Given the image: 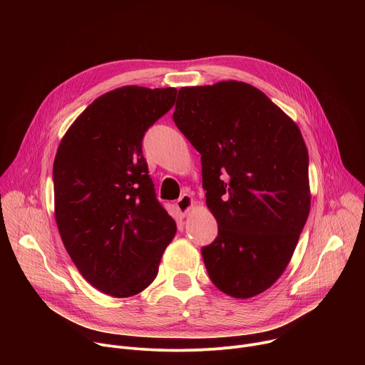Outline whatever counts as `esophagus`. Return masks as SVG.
I'll use <instances>...</instances> for the list:
<instances>
[{"instance_id": "34e87169", "label": "esophagus", "mask_w": 365, "mask_h": 365, "mask_svg": "<svg viewBox=\"0 0 365 365\" xmlns=\"http://www.w3.org/2000/svg\"><path fill=\"white\" fill-rule=\"evenodd\" d=\"M193 205H195V200H193V197H192L190 195H187V193H183V195L176 200V207H178V211L180 212L182 217H186V215L190 212Z\"/></svg>"}]
</instances>
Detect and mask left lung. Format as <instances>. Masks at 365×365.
Segmentation results:
<instances>
[{
	"label": "left lung",
	"mask_w": 365,
	"mask_h": 365,
	"mask_svg": "<svg viewBox=\"0 0 365 365\" xmlns=\"http://www.w3.org/2000/svg\"><path fill=\"white\" fill-rule=\"evenodd\" d=\"M173 120L200 154L218 237L202 248L212 283L235 299L272 287L310 211L309 155L297 124L255 86L179 89Z\"/></svg>",
	"instance_id": "left-lung-1"
}]
</instances>
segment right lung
Returning <instances> with one entry per match:
<instances>
[{
    "label": "right lung",
    "instance_id": "obj_1",
    "mask_svg": "<svg viewBox=\"0 0 365 365\" xmlns=\"http://www.w3.org/2000/svg\"><path fill=\"white\" fill-rule=\"evenodd\" d=\"M176 92L128 85L103 93L58 147L55 218L62 242L85 280L114 297L153 283L176 234L141 151L144 133L173 107Z\"/></svg>",
    "mask_w": 365,
    "mask_h": 365
}]
</instances>
